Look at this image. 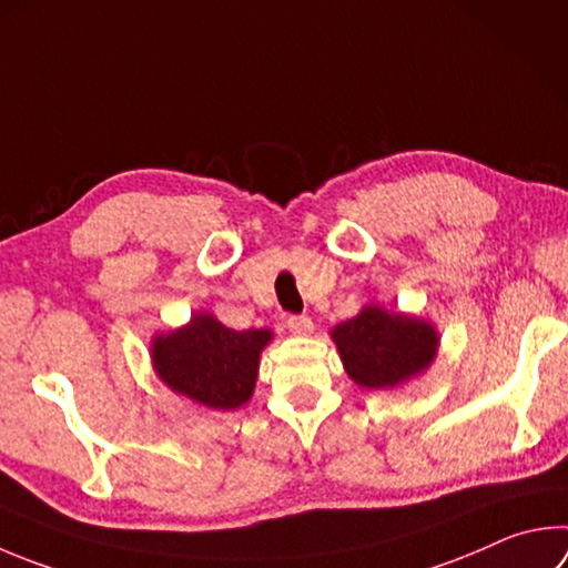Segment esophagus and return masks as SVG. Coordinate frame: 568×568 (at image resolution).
Returning a JSON list of instances; mask_svg holds the SVG:
<instances>
[{
    "instance_id": "obj_1",
    "label": "esophagus",
    "mask_w": 568,
    "mask_h": 568,
    "mask_svg": "<svg viewBox=\"0 0 568 568\" xmlns=\"http://www.w3.org/2000/svg\"><path fill=\"white\" fill-rule=\"evenodd\" d=\"M287 329H291V333L297 337H307L313 333V320L305 315H293V317H287Z\"/></svg>"
}]
</instances>
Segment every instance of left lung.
<instances>
[{"mask_svg":"<svg viewBox=\"0 0 568 568\" xmlns=\"http://www.w3.org/2000/svg\"><path fill=\"white\" fill-rule=\"evenodd\" d=\"M347 377L365 389H397L425 375L437 359L435 323L367 303L355 317L329 329Z\"/></svg>","mask_w":568,"mask_h":568,"instance_id":"1","label":"left lung"}]
</instances>
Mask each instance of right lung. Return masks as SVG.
Returning <instances> with one entry per match:
<instances>
[{
    "label": "right lung",
    "instance_id": "add662e5",
    "mask_svg": "<svg viewBox=\"0 0 568 568\" xmlns=\"http://www.w3.org/2000/svg\"><path fill=\"white\" fill-rule=\"evenodd\" d=\"M273 329H233L209 311L151 337V367L173 395L205 409H239L255 392L261 353Z\"/></svg>",
    "mask_w": 568,
    "mask_h": 568
}]
</instances>
